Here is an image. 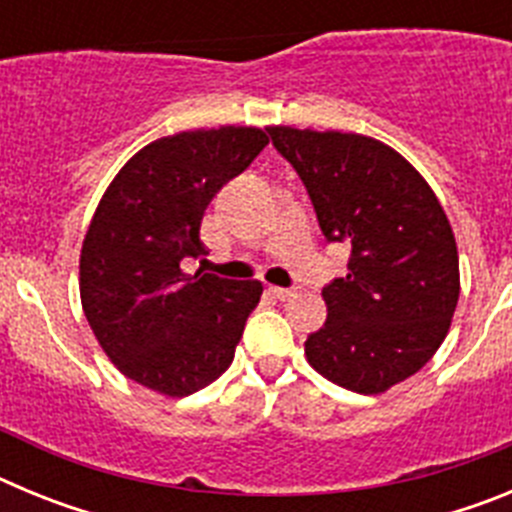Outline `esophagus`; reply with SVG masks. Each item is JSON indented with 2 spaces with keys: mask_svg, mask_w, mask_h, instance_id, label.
<instances>
[{
  "mask_svg": "<svg viewBox=\"0 0 512 512\" xmlns=\"http://www.w3.org/2000/svg\"><path fill=\"white\" fill-rule=\"evenodd\" d=\"M269 292L277 300H292V297H297V289H287V287H269Z\"/></svg>",
  "mask_w": 512,
  "mask_h": 512,
  "instance_id": "esophagus-1",
  "label": "esophagus"
}]
</instances>
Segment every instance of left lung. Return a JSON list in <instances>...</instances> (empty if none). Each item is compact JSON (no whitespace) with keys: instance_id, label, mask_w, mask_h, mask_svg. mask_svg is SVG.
I'll use <instances>...</instances> for the list:
<instances>
[{"instance_id":"obj_1","label":"left lung","mask_w":512,"mask_h":512,"mask_svg":"<svg viewBox=\"0 0 512 512\" xmlns=\"http://www.w3.org/2000/svg\"><path fill=\"white\" fill-rule=\"evenodd\" d=\"M305 184L328 243L351 248L305 341L338 387L379 395L428 364L459 302V253L433 189L397 151L356 133L266 128Z\"/></svg>"}]
</instances>
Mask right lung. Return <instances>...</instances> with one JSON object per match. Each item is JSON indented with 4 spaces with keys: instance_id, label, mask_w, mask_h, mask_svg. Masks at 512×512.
<instances>
[{
    "instance_id": "1",
    "label": "right lung",
    "mask_w": 512,
    "mask_h": 512,
    "mask_svg": "<svg viewBox=\"0 0 512 512\" xmlns=\"http://www.w3.org/2000/svg\"><path fill=\"white\" fill-rule=\"evenodd\" d=\"M269 143L264 130L225 125L153 140L104 192L81 246V307L112 364L133 382L187 397L233 361L261 282L205 271L200 225L220 189Z\"/></svg>"
}]
</instances>
